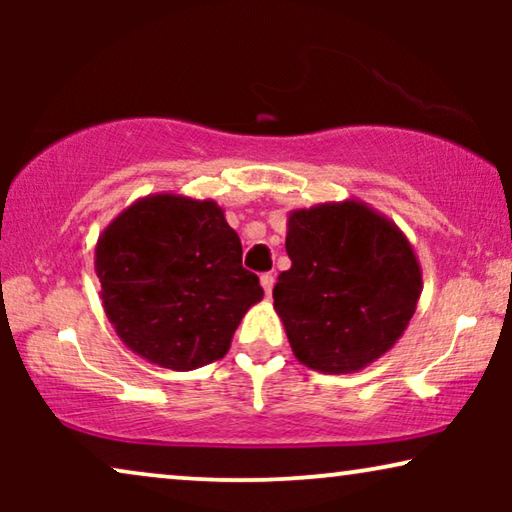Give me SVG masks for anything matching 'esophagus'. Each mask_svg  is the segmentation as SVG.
Instances as JSON below:
<instances>
[{"label":"esophagus","instance_id":"1","mask_svg":"<svg viewBox=\"0 0 512 512\" xmlns=\"http://www.w3.org/2000/svg\"><path fill=\"white\" fill-rule=\"evenodd\" d=\"M261 286H263L265 296H270L272 286H275V275H272V272H265V275H261Z\"/></svg>","mask_w":512,"mask_h":512}]
</instances>
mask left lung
<instances>
[{"label": "left lung", "instance_id": "obj_1", "mask_svg": "<svg viewBox=\"0 0 512 512\" xmlns=\"http://www.w3.org/2000/svg\"><path fill=\"white\" fill-rule=\"evenodd\" d=\"M291 268L277 277L275 310L293 354L326 375L356 373L387 354L422 296V268L401 228L347 198L293 209Z\"/></svg>", "mask_w": 512, "mask_h": 512}]
</instances>
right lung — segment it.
<instances>
[{
  "label": "right lung",
  "mask_w": 512,
  "mask_h": 512,
  "mask_svg": "<svg viewBox=\"0 0 512 512\" xmlns=\"http://www.w3.org/2000/svg\"><path fill=\"white\" fill-rule=\"evenodd\" d=\"M95 272L123 345L167 370L223 359L242 317L263 298L223 209L181 193L125 207L97 237Z\"/></svg>",
  "instance_id": "obj_1"
}]
</instances>
